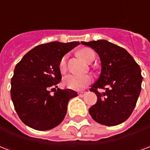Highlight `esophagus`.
<instances>
[{
  "label": "esophagus",
  "instance_id": "esophagus-1",
  "mask_svg": "<svg viewBox=\"0 0 150 150\" xmlns=\"http://www.w3.org/2000/svg\"><path fill=\"white\" fill-rule=\"evenodd\" d=\"M85 95H86V92H83V91H82V92H79V96L80 97H83Z\"/></svg>",
  "mask_w": 150,
  "mask_h": 150
}]
</instances>
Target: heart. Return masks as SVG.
<instances>
[{"mask_svg":"<svg viewBox=\"0 0 150 150\" xmlns=\"http://www.w3.org/2000/svg\"><path fill=\"white\" fill-rule=\"evenodd\" d=\"M79 55L84 61L90 62L91 60L95 59V53L92 50L89 48H83L79 51ZM59 70L61 72H65L67 70V56H63L59 62ZM91 82V77L88 75H78L74 74L67 75L63 78V84L67 88L80 91L84 89Z\"/></svg>","mask_w":150,"mask_h":150,"instance_id":"obj_1","label":"heart"}]
</instances>
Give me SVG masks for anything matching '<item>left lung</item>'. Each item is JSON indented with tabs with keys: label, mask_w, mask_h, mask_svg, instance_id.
I'll return each mask as SVG.
<instances>
[{
	"label": "left lung",
	"mask_w": 150,
	"mask_h": 150,
	"mask_svg": "<svg viewBox=\"0 0 150 150\" xmlns=\"http://www.w3.org/2000/svg\"><path fill=\"white\" fill-rule=\"evenodd\" d=\"M97 53L101 72L90 91L97 102L89 108L92 119L101 125L115 126L125 122L132 114L142 90V71L125 49L106 40L81 42ZM98 89H104L100 93Z\"/></svg>",
	"instance_id": "1"
}]
</instances>
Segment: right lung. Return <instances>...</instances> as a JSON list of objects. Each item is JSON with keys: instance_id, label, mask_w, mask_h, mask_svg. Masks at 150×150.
Instances as JSON below:
<instances>
[{"instance_id": "1", "label": "right lung", "mask_w": 150, "mask_h": 150, "mask_svg": "<svg viewBox=\"0 0 150 150\" xmlns=\"http://www.w3.org/2000/svg\"><path fill=\"white\" fill-rule=\"evenodd\" d=\"M78 45L79 42L42 44L25 54L16 65L10 93L15 110L25 125L45 131L63 120L69 100L78 94L71 89L52 88L55 91L50 95V89L58 88L61 81V59Z\"/></svg>"}]
</instances>
